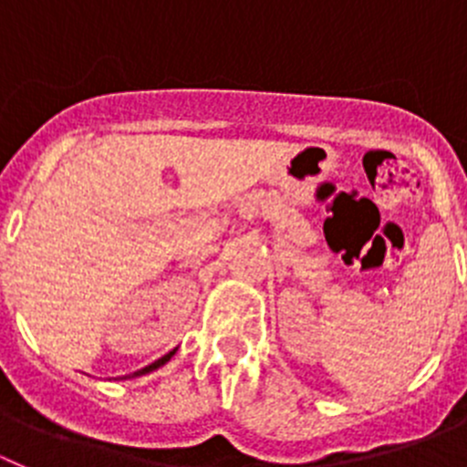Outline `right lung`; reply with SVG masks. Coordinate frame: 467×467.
Returning a JSON list of instances; mask_svg holds the SVG:
<instances>
[{
	"instance_id": "1",
	"label": "right lung",
	"mask_w": 467,
	"mask_h": 467,
	"mask_svg": "<svg viewBox=\"0 0 467 467\" xmlns=\"http://www.w3.org/2000/svg\"><path fill=\"white\" fill-rule=\"evenodd\" d=\"M174 354H176V348H174V351H170V354H167V356H162V358H158V360H155V363L146 365V368H144V369H140V372H134L132 377H140V375H146V372H153V369H158V368H161V365H165L167 360H170L171 356H174Z\"/></svg>"
}]
</instances>
